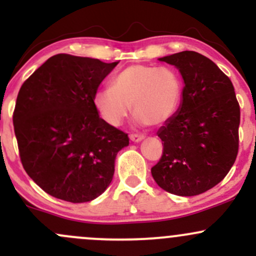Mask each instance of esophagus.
<instances>
[{"mask_svg": "<svg viewBox=\"0 0 256 256\" xmlns=\"http://www.w3.org/2000/svg\"><path fill=\"white\" fill-rule=\"evenodd\" d=\"M144 138V135H138V134H131L130 135V140L132 141V142H140V141H142Z\"/></svg>", "mask_w": 256, "mask_h": 256, "instance_id": "1", "label": "esophagus"}]
</instances>
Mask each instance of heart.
<instances>
[{"instance_id": "1", "label": "heart", "mask_w": 256, "mask_h": 256, "mask_svg": "<svg viewBox=\"0 0 256 256\" xmlns=\"http://www.w3.org/2000/svg\"><path fill=\"white\" fill-rule=\"evenodd\" d=\"M182 92V78L174 68L134 64L114 76L112 88L98 90L92 102L112 126L122 124L131 104L138 124L164 125L180 108Z\"/></svg>"}]
</instances>
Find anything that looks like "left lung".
I'll return each mask as SVG.
<instances>
[{
  "label": "left lung",
  "mask_w": 256,
  "mask_h": 256,
  "mask_svg": "<svg viewBox=\"0 0 256 256\" xmlns=\"http://www.w3.org/2000/svg\"><path fill=\"white\" fill-rule=\"evenodd\" d=\"M182 76L178 110L158 130L164 154L151 168L157 184L182 197L218 184L238 154L240 108L230 79L207 56L184 50L158 58Z\"/></svg>",
  "instance_id": "obj_1"
}]
</instances>
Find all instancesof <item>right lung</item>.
<instances>
[{
    "mask_svg": "<svg viewBox=\"0 0 256 256\" xmlns=\"http://www.w3.org/2000/svg\"><path fill=\"white\" fill-rule=\"evenodd\" d=\"M118 62L56 54L30 76L14 112L20 157L44 192L72 203L90 202L112 183L128 134L105 122L94 94Z\"/></svg>",
    "mask_w": 256,
    "mask_h": 256,
    "instance_id": "add662e5",
    "label": "right lung"
}]
</instances>
